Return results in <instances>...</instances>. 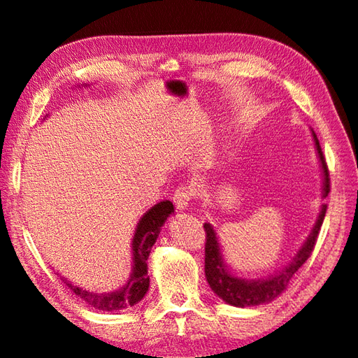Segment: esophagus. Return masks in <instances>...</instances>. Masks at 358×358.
I'll list each match as a JSON object with an SVG mask.
<instances>
[{
  "label": "esophagus",
  "instance_id": "obj_1",
  "mask_svg": "<svg viewBox=\"0 0 358 358\" xmlns=\"http://www.w3.org/2000/svg\"><path fill=\"white\" fill-rule=\"evenodd\" d=\"M194 194H196V191H194L192 186L181 185L173 192V203L177 205V208H180V210H185L187 203L192 200Z\"/></svg>",
  "mask_w": 358,
  "mask_h": 358
}]
</instances>
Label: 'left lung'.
<instances>
[{
	"label": "left lung",
	"mask_w": 358,
	"mask_h": 358,
	"mask_svg": "<svg viewBox=\"0 0 358 358\" xmlns=\"http://www.w3.org/2000/svg\"><path fill=\"white\" fill-rule=\"evenodd\" d=\"M315 136V144L317 155H320L322 171H324V197H327L330 192V175H329V167L326 158H324V153L321 150L320 141H317L316 134ZM327 205L322 206L320 217L316 220L315 229L311 230L310 236L302 249L297 252V255L292 258V262L285 268L282 272H278L277 275L266 278V280H245V278H238L230 275L229 272L225 271V266L222 262V255H220L219 243L216 238V233H214L213 227L210 224H205V275L206 280L210 283L211 289L216 292V294L224 299L227 303L235 305V307H250V305H258V303H266L274 301L277 296H280L282 292L287 289L291 277L294 275V272L301 268V266L307 262L308 257L313 252L317 235H320L322 220L326 217Z\"/></svg>",
	"instance_id": "left-lung-1"
}]
</instances>
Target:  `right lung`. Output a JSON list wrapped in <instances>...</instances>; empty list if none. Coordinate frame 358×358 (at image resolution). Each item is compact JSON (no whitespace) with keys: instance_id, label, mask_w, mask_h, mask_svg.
Segmentation results:
<instances>
[{"instance_id":"add662e5","label":"right lung","mask_w":358,"mask_h":358,"mask_svg":"<svg viewBox=\"0 0 358 358\" xmlns=\"http://www.w3.org/2000/svg\"><path fill=\"white\" fill-rule=\"evenodd\" d=\"M172 213V201L164 200L150 208V210L144 214V217L139 220L133 239V274L131 278H129V282L122 289L108 292V294H95V292H89L66 282L67 287L73 291L78 297H81L84 302L96 310L114 311L133 307L134 303H138L141 299L145 296L148 285H150V278L147 275V259L148 255H150L152 245L157 241L161 225L164 224L169 214Z\"/></svg>"}]
</instances>
